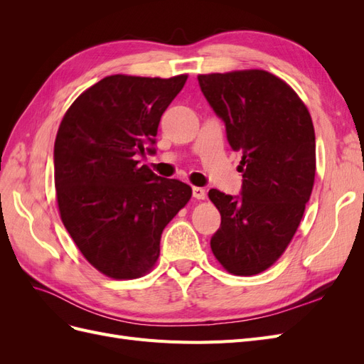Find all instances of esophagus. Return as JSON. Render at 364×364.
<instances>
[{
	"label": "esophagus",
	"mask_w": 364,
	"mask_h": 364,
	"mask_svg": "<svg viewBox=\"0 0 364 364\" xmlns=\"http://www.w3.org/2000/svg\"><path fill=\"white\" fill-rule=\"evenodd\" d=\"M193 197L197 200H203L206 197V193L203 188H200V186H193Z\"/></svg>",
	"instance_id": "34e87169"
}]
</instances>
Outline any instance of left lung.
<instances>
[{"label": "left lung", "instance_id": "8db88e82", "mask_svg": "<svg viewBox=\"0 0 364 364\" xmlns=\"http://www.w3.org/2000/svg\"><path fill=\"white\" fill-rule=\"evenodd\" d=\"M229 146L241 151L238 196L218 190L209 199L222 215L211 249L238 277L269 269L287 249L316 174V136L308 109L291 87L267 71L247 70L197 77Z\"/></svg>", "mask_w": 364, "mask_h": 364}]
</instances>
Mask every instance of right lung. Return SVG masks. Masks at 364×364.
Instances as JSON below:
<instances>
[{
	"mask_svg": "<svg viewBox=\"0 0 364 364\" xmlns=\"http://www.w3.org/2000/svg\"><path fill=\"white\" fill-rule=\"evenodd\" d=\"M188 75H109L65 114L54 142V185L63 226L92 266L115 279L147 273L164 228L191 186L156 176L138 155H155L158 126Z\"/></svg>",
	"mask_w": 364,
	"mask_h": 364,
	"instance_id": "right-lung-1",
	"label": "right lung"
}]
</instances>
